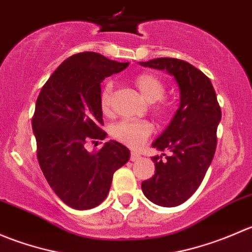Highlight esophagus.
I'll return each mask as SVG.
<instances>
[{"label":"esophagus","mask_w":252,"mask_h":252,"mask_svg":"<svg viewBox=\"0 0 252 252\" xmlns=\"http://www.w3.org/2000/svg\"><path fill=\"white\" fill-rule=\"evenodd\" d=\"M139 158H140V155L136 154V152H131V154H130V161L135 162V161H138Z\"/></svg>","instance_id":"1"}]
</instances>
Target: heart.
<instances>
[{"label": "heart", "mask_w": 252, "mask_h": 252, "mask_svg": "<svg viewBox=\"0 0 252 252\" xmlns=\"http://www.w3.org/2000/svg\"><path fill=\"white\" fill-rule=\"evenodd\" d=\"M134 84L142 97L147 102L154 103L152 112L156 116H162L167 110V103L162 100L164 93H166V85H164L163 80L154 73L145 72L136 75L134 79ZM112 89H113V84L111 81H107L100 95L101 110L106 114L111 112ZM110 133L112 138L116 139L117 141L136 149L151 135L152 126L146 121L124 119L118 123H114L111 126Z\"/></svg>", "instance_id": "b5f03b06"}]
</instances>
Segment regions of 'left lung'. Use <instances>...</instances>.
Segmentation results:
<instances>
[{
  "mask_svg": "<svg viewBox=\"0 0 252 252\" xmlns=\"http://www.w3.org/2000/svg\"><path fill=\"white\" fill-rule=\"evenodd\" d=\"M142 67L166 70L180 93L179 108L152 147L171 155L152 157L154 177L141 183L145 196L154 204L174 207L197 190L215 156L217 126L222 112L212 83L201 70L177 58L139 62ZM164 156V154H162Z\"/></svg>",
  "mask_w": 252,
  "mask_h": 252,
  "instance_id": "1",
  "label": "left lung"
}]
</instances>
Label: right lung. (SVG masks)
<instances>
[{
  "mask_svg": "<svg viewBox=\"0 0 252 252\" xmlns=\"http://www.w3.org/2000/svg\"><path fill=\"white\" fill-rule=\"evenodd\" d=\"M129 63L96 52L70 56L42 86L32 117L37 159L47 183L65 205L89 210L107 196L113 173L126 163L130 151L117 141L89 152V140L107 133L100 106L101 83Z\"/></svg>",
  "mask_w": 252,
  "mask_h": 252,
  "instance_id": "obj_1",
  "label": "right lung"
}]
</instances>
